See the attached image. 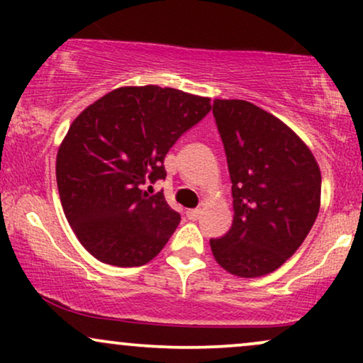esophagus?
Segmentation results:
<instances>
[{
    "label": "esophagus",
    "mask_w": 363,
    "mask_h": 363,
    "mask_svg": "<svg viewBox=\"0 0 363 363\" xmlns=\"http://www.w3.org/2000/svg\"><path fill=\"white\" fill-rule=\"evenodd\" d=\"M201 213H203L201 208H194V210H187L186 215H187V218L193 220V222H194V220H198L199 216H201Z\"/></svg>",
    "instance_id": "34e87169"
}]
</instances>
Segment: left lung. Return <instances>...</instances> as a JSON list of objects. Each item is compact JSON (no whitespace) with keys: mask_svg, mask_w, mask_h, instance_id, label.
Returning a JSON list of instances; mask_svg holds the SVG:
<instances>
[{"mask_svg":"<svg viewBox=\"0 0 363 363\" xmlns=\"http://www.w3.org/2000/svg\"><path fill=\"white\" fill-rule=\"evenodd\" d=\"M232 181L234 220L210 239L216 262L237 277L278 269L319 213L320 172L311 150L280 119L245 101H213Z\"/></svg>","mask_w":363,"mask_h":363,"instance_id":"8db88e82","label":"left lung"}]
</instances>
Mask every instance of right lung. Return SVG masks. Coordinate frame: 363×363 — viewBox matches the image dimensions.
<instances>
[{
    "label": "right lung",
    "mask_w": 363,
    "mask_h": 363,
    "mask_svg": "<svg viewBox=\"0 0 363 363\" xmlns=\"http://www.w3.org/2000/svg\"><path fill=\"white\" fill-rule=\"evenodd\" d=\"M210 109V99L176 89L124 86L73 121L57 152V189L68 223L91 256L131 268L164 249L181 215L164 193L143 189L167 177V152Z\"/></svg>",
    "instance_id": "1"
}]
</instances>
